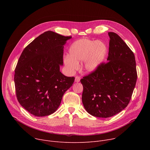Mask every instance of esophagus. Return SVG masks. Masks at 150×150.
Masks as SVG:
<instances>
[{"label": "esophagus", "mask_w": 150, "mask_h": 150, "mask_svg": "<svg viewBox=\"0 0 150 150\" xmlns=\"http://www.w3.org/2000/svg\"><path fill=\"white\" fill-rule=\"evenodd\" d=\"M80 79H81V78H80L79 76H75V81L76 82H78L80 81Z\"/></svg>", "instance_id": "obj_1"}]
</instances>
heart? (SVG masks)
<instances>
[{"label": "heart", "instance_id": "b5f03b06", "mask_svg": "<svg viewBox=\"0 0 150 150\" xmlns=\"http://www.w3.org/2000/svg\"><path fill=\"white\" fill-rule=\"evenodd\" d=\"M108 48L104 41L81 38L74 42L69 49V57L64 62L71 70L78 68V63L84 60L83 68L87 72L96 71L104 60Z\"/></svg>", "mask_w": 150, "mask_h": 150}]
</instances>
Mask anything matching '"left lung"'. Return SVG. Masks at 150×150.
Masks as SVG:
<instances>
[{
    "label": "left lung",
    "mask_w": 150,
    "mask_h": 150,
    "mask_svg": "<svg viewBox=\"0 0 150 150\" xmlns=\"http://www.w3.org/2000/svg\"><path fill=\"white\" fill-rule=\"evenodd\" d=\"M110 37L108 62L81 79L82 101L92 116L110 117L129 104L135 88L137 72L134 53L116 33Z\"/></svg>",
    "instance_id": "left-lung-1"
}]
</instances>
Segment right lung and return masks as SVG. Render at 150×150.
<instances>
[{
    "mask_svg": "<svg viewBox=\"0 0 150 150\" xmlns=\"http://www.w3.org/2000/svg\"><path fill=\"white\" fill-rule=\"evenodd\" d=\"M71 38L46 31L30 43L19 58L14 75L16 97L35 116L55 112L74 82V77L66 76L60 71L63 46Z\"/></svg>",
    "mask_w": 150,
    "mask_h": 150,
    "instance_id": "obj_1",
    "label": "right lung"
}]
</instances>
